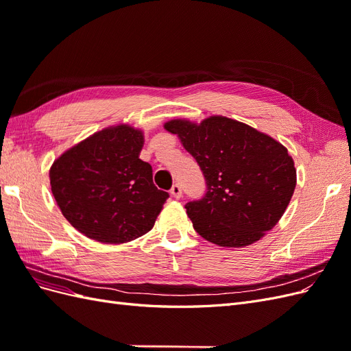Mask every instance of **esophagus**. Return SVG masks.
Returning a JSON list of instances; mask_svg holds the SVG:
<instances>
[{
    "label": "esophagus",
    "instance_id": "obj_1",
    "mask_svg": "<svg viewBox=\"0 0 351 351\" xmlns=\"http://www.w3.org/2000/svg\"><path fill=\"white\" fill-rule=\"evenodd\" d=\"M169 195H171V196H173V197H176V199H180V197H182V195H183V192H182V186H180V184H173L171 190H169Z\"/></svg>",
    "mask_w": 351,
    "mask_h": 351
}]
</instances>
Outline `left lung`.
I'll return each mask as SVG.
<instances>
[{
	"instance_id": "1",
	"label": "left lung",
	"mask_w": 351,
	"mask_h": 351,
	"mask_svg": "<svg viewBox=\"0 0 351 351\" xmlns=\"http://www.w3.org/2000/svg\"><path fill=\"white\" fill-rule=\"evenodd\" d=\"M204 173L206 193L184 205L195 230L222 247L258 241L280 221L295 187V168L285 147L250 125L209 117L199 125L173 120Z\"/></svg>"
}]
</instances>
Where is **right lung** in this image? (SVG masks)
<instances>
[{"instance_id":"1","label":"right lung","mask_w":351,"mask_h":351,"mask_svg":"<svg viewBox=\"0 0 351 351\" xmlns=\"http://www.w3.org/2000/svg\"><path fill=\"white\" fill-rule=\"evenodd\" d=\"M142 146V132L111 127L73 146L52 164V195L82 234L120 244L154 227L169 195L154 184L151 164L139 158Z\"/></svg>"}]
</instances>
